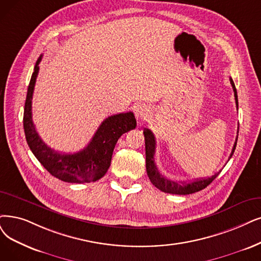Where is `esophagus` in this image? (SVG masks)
Returning <instances> with one entry per match:
<instances>
[{"instance_id": "esophagus-1", "label": "esophagus", "mask_w": 261, "mask_h": 261, "mask_svg": "<svg viewBox=\"0 0 261 261\" xmlns=\"http://www.w3.org/2000/svg\"><path fill=\"white\" fill-rule=\"evenodd\" d=\"M150 108L145 105H138L135 108V116L139 120H147L150 116Z\"/></svg>"}]
</instances>
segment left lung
Listing matches in <instances>:
<instances>
[{
  "label": "left lung",
  "mask_w": 261,
  "mask_h": 261,
  "mask_svg": "<svg viewBox=\"0 0 261 261\" xmlns=\"http://www.w3.org/2000/svg\"><path fill=\"white\" fill-rule=\"evenodd\" d=\"M229 80H230V83H231L233 92H234L236 105L238 108V106H239L238 94H237V89L234 87V82H233L232 78H230ZM238 133H239V128H238ZM143 135H144V141H145V167H147V173H148V176H149L150 181L152 182V184L155 187H158V189L161 190L162 192L168 193V194H174V195H190V194L199 192V191L205 189V187L209 184H211L216 176L220 174L221 171L214 173L212 176H209V178L197 179V180L191 181L190 183H186V182L176 183L171 180L166 179L164 175H162L160 173L158 167H156L155 162H154L156 141H155V137H154L153 133L148 128H144ZM237 140H238V137L236 138V142L233 144V148L230 153V156H229V160L231 159V156L236 150Z\"/></svg>",
  "instance_id": "left-lung-1"
}]
</instances>
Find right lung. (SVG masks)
<instances>
[{
    "label": "right lung",
    "instance_id": "add662e5",
    "mask_svg": "<svg viewBox=\"0 0 261 261\" xmlns=\"http://www.w3.org/2000/svg\"><path fill=\"white\" fill-rule=\"evenodd\" d=\"M41 57L38 58L31 77L24 103L23 128L27 142L38 162L59 180L68 183L95 182L107 172L119 138L136 127V119L132 111L113 114L101 122L83 150L74 154H62L52 150L39 137L32 120V97Z\"/></svg>",
    "mask_w": 261,
    "mask_h": 261
}]
</instances>
